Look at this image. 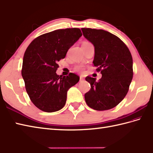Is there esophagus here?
I'll use <instances>...</instances> for the list:
<instances>
[{"label":"esophagus","instance_id":"34e87169","mask_svg":"<svg viewBox=\"0 0 153 153\" xmlns=\"http://www.w3.org/2000/svg\"><path fill=\"white\" fill-rule=\"evenodd\" d=\"M84 80H85V79H84L83 77H82V76L80 77V82H81V81H83Z\"/></svg>","mask_w":153,"mask_h":153}]
</instances>
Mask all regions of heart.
Masks as SVG:
<instances>
[{
	"label": "heart",
	"mask_w": 153,
	"mask_h": 153,
	"mask_svg": "<svg viewBox=\"0 0 153 153\" xmlns=\"http://www.w3.org/2000/svg\"><path fill=\"white\" fill-rule=\"evenodd\" d=\"M85 43H88V42H84L82 44H85ZM82 67L81 66H77V67H75V70H76V71H81L82 70Z\"/></svg>",
	"instance_id": "1"
}]
</instances>
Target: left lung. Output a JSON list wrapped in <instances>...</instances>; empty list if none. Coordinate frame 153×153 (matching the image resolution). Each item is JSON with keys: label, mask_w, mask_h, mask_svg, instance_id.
Here are the masks:
<instances>
[{"label": "left lung", "mask_w": 153, "mask_h": 153, "mask_svg": "<svg viewBox=\"0 0 153 153\" xmlns=\"http://www.w3.org/2000/svg\"><path fill=\"white\" fill-rule=\"evenodd\" d=\"M83 36L94 47L93 63L101 71L102 78L87 76L90 90L85 95L90 108L95 110H110L123 100L133 79V59L121 40L104 30L82 28Z\"/></svg>", "instance_id": "left-lung-1"}]
</instances>
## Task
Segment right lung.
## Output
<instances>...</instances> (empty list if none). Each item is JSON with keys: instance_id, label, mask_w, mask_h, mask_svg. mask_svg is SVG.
<instances>
[{"instance_id": "obj_1", "label": "right lung", "mask_w": 153, "mask_h": 153, "mask_svg": "<svg viewBox=\"0 0 153 153\" xmlns=\"http://www.w3.org/2000/svg\"><path fill=\"white\" fill-rule=\"evenodd\" d=\"M81 36L79 28L54 30L36 37L26 49L22 76L31 101L39 110H60L66 103L68 90L79 81L74 73L63 76L56 71L58 61Z\"/></svg>"}]
</instances>
